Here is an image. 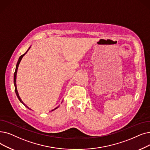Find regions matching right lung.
<instances>
[{
	"label": "right lung",
	"mask_w": 150,
	"mask_h": 150,
	"mask_svg": "<svg viewBox=\"0 0 150 150\" xmlns=\"http://www.w3.org/2000/svg\"><path fill=\"white\" fill-rule=\"evenodd\" d=\"M30 47L29 48V49L28 50V51L25 52V53H24V54H23V55H21L20 57H19V59H18V62H17V64H16V69H15V73H14V85H15V93H16V96H17V97H18V99H19V100L24 105H25V107H26L27 108H29V107H27L26 105H25V104L24 103V102L21 100V98H20V97H19V94H18V91H17V88H16V74H17V70H18V66H19V63H20V62H21V59H22V58L23 57V56L26 54L27 53H28V51H29V50L30 49ZM58 108V107H56V108H55L54 109H53V110H52V111H53V110H54L55 109H56V108Z\"/></svg>",
	"instance_id": "right-lung-1"
}]
</instances>
